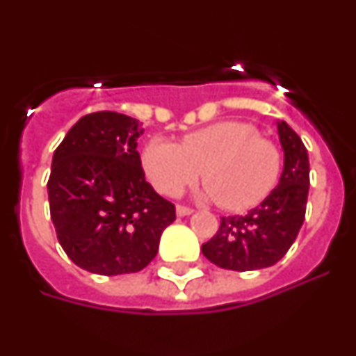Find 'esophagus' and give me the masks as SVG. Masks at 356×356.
Returning <instances> with one entry per match:
<instances>
[{
	"instance_id": "esophagus-1",
	"label": "esophagus",
	"mask_w": 356,
	"mask_h": 356,
	"mask_svg": "<svg viewBox=\"0 0 356 356\" xmlns=\"http://www.w3.org/2000/svg\"><path fill=\"white\" fill-rule=\"evenodd\" d=\"M194 210L191 209V207H185V205H178L176 207V213H178V216L180 217H184V216H191V213H193Z\"/></svg>"
}]
</instances>
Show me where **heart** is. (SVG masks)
<instances>
[{
	"instance_id": "heart-1",
	"label": "heart",
	"mask_w": 356,
	"mask_h": 356,
	"mask_svg": "<svg viewBox=\"0 0 356 356\" xmlns=\"http://www.w3.org/2000/svg\"><path fill=\"white\" fill-rule=\"evenodd\" d=\"M144 169L163 196L196 184L203 169L209 197L229 212H244L275 191L284 159L278 144L260 137L251 122L219 121L187 134L180 146L153 139L144 149Z\"/></svg>"
}]
</instances>
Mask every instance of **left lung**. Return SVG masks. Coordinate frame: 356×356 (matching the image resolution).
Listing matches in <instances>:
<instances>
[{
  "label": "left lung",
  "instance_id": "left-lung-1",
  "mask_svg": "<svg viewBox=\"0 0 356 356\" xmlns=\"http://www.w3.org/2000/svg\"><path fill=\"white\" fill-rule=\"evenodd\" d=\"M285 165L280 185L246 216L221 217L217 234L201 246L207 259L228 271H254L275 266L298 237L307 212L310 168L300 135L278 122Z\"/></svg>",
  "mask_w": 356,
  "mask_h": 356
}]
</instances>
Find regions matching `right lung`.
Segmentation results:
<instances>
[{
    "label": "right lung",
    "mask_w": 356,
    "mask_h": 356,
    "mask_svg": "<svg viewBox=\"0 0 356 356\" xmlns=\"http://www.w3.org/2000/svg\"><path fill=\"white\" fill-rule=\"evenodd\" d=\"M140 134L137 119L102 110L83 115L55 149L49 213L62 250L85 271H143L176 219L175 205L146 181Z\"/></svg>",
    "instance_id": "obj_1"
}]
</instances>
